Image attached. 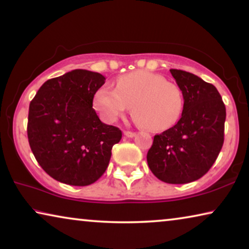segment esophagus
I'll return each instance as SVG.
<instances>
[{
	"mask_svg": "<svg viewBox=\"0 0 249 249\" xmlns=\"http://www.w3.org/2000/svg\"><path fill=\"white\" fill-rule=\"evenodd\" d=\"M124 135L127 136V138H133V136H135V133L131 131H124Z\"/></svg>",
	"mask_w": 249,
	"mask_h": 249,
	"instance_id": "34e87169",
	"label": "esophagus"
}]
</instances>
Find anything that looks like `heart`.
Masks as SVG:
<instances>
[{
    "label": "heart",
    "mask_w": 249,
    "mask_h": 249,
    "mask_svg": "<svg viewBox=\"0 0 249 249\" xmlns=\"http://www.w3.org/2000/svg\"><path fill=\"white\" fill-rule=\"evenodd\" d=\"M93 105L104 120L110 123L131 107L135 121L143 128L161 132L179 121L184 109V96L179 87L166 81L163 76L136 71L120 76L114 90H98Z\"/></svg>",
    "instance_id": "1"
}]
</instances>
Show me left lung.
<instances>
[{
    "label": "left lung",
    "instance_id": "1",
    "mask_svg": "<svg viewBox=\"0 0 249 249\" xmlns=\"http://www.w3.org/2000/svg\"><path fill=\"white\" fill-rule=\"evenodd\" d=\"M184 96L176 125L155 135L146 155L149 168L168 184H187L208 173L225 140L226 106L219 91L193 73L171 69Z\"/></svg>",
    "mask_w": 249,
    "mask_h": 249
}]
</instances>
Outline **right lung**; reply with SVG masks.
Here are the masks:
<instances>
[{
    "label": "right lung",
    "mask_w": 249,
    "mask_h": 249,
    "mask_svg": "<svg viewBox=\"0 0 249 249\" xmlns=\"http://www.w3.org/2000/svg\"><path fill=\"white\" fill-rule=\"evenodd\" d=\"M104 75L73 70L50 79L31 100L28 141L40 167L61 183L87 186L106 171L122 131L104 124L92 108Z\"/></svg>",
    "instance_id": "add662e5"
}]
</instances>
